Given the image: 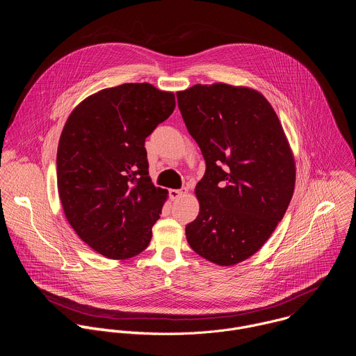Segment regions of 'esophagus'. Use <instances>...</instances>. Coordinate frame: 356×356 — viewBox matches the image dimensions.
<instances>
[{
    "label": "esophagus",
    "mask_w": 356,
    "mask_h": 356,
    "mask_svg": "<svg viewBox=\"0 0 356 356\" xmlns=\"http://www.w3.org/2000/svg\"><path fill=\"white\" fill-rule=\"evenodd\" d=\"M187 191L188 190L186 187H183V188H172V190H169V195H170V198L176 200V198H179L181 195H186Z\"/></svg>",
    "instance_id": "34e87169"
}]
</instances>
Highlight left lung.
<instances>
[{
	"label": "left lung",
	"mask_w": 356,
	"mask_h": 356,
	"mask_svg": "<svg viewBox=\"0 0 356 356\" xmlns=\"http://www.w3.org/2000/svg\"><path fill=\"white\" fill-rule=\"evenodd\" d=\"M176 95L207 166L194 190L200 213L186 227L187 242L213 264L236 265L265 245L290 204L291 147L273 107L257 90L214 83Z\"/></svg>",
	"instance_id": "obj_1"
}]
</instances>
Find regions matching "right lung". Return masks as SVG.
Returning <instances> with one entry per match:
<instances>
[{
	"mask_svg": "<svg viewBox=\"0 0 356 356\" xmlns=\"http://www.w3.org/2000/svg\"><path fill=\"white\" fill-rule=\"evenodd\" d=\"M176 107L172 91L125 83L88 95L69 115L58 146L65 216L91 249L124 261L145 250L168 190L149 177L145 139Z\"/></svg>",
	"mask_w": 356,
	"mask_h": 356,
	"instance_id": "right-lung-1",
	"label": "right lung"
}]
</instances>
